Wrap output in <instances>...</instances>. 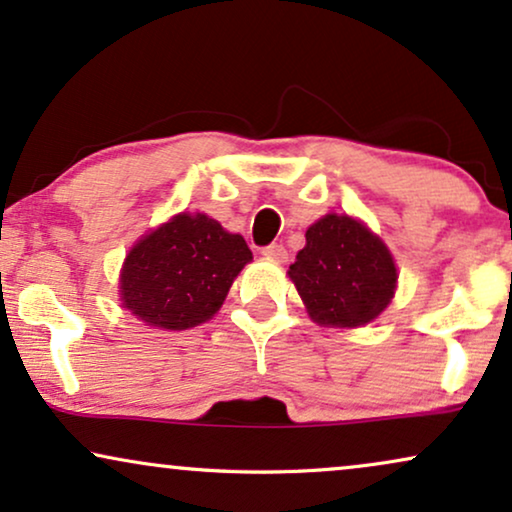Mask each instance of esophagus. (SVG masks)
<instances>
[{"label":"esophagus","mask_w":512,"mask_h":512,"mask_svg":"<svg viewBox=\"0 0 512 512\" xmlns=\"http://www.w3.org/2000/svg\"><path fill=\"white\" fill-rule=\"evenodd\" d=\"M262 255L267 257V260H271V262H286L288 260V250L283 248V245H278V243L267 245V248L262 250Z\"/></svg>","instance_id":"34e87169"}]
</instances>
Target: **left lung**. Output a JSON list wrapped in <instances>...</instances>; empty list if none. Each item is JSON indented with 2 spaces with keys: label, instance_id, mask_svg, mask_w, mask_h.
<instances>
[{
  "label": "left lung",
  "instance_id": "1",
  "mask_svg": "<svg viewBox=\"0 0 512 512\" xmlns=\"http://www.w3.org/2000/svg\"><path fill=\"white\" fill-rule=\"evenodd\" d=\"M288 276L319 326L357 328L385 312L397 267L378 236L347 215H326L307 229Z\"/></svg>",
  "mask_w": 512,
  "mask_h": 512
}]
</instances>
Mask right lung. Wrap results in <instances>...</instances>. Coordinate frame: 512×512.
I'll use <instances>...</instances> for the list:
<instances>
[{
  "mask_svg": "<svg viewBox=\"0 0 512 512\" xmlns=\"http://www.w3.org/2000/svg\"><path fill=\"white\" fill-rule=\"evenodd\" d=\"M250 260L243 236L203 212H181L129 250L120 271L122 307L148 326L186 331L219 312Z\"/></svg>",
  "mask_w": 512,
  "mask_h": 512,
  "instance_id": "1",
  "label": "right lung"
}]
</instances>
